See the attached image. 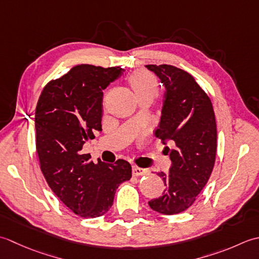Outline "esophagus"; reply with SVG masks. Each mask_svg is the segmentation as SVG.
I'll list each match as a JSON object with an SVG mask.
<instances>
[{"instance_id":"obj_1","label":"esophagus","mask_w":259,"mask_h":259,"mask_svg":"<svg viewBox=\"0 0 259 259\" xmlns=\"http://www.w3.org/2000/svg\"><path fill=\"white\" fill-rule=\"evenodd\" d=\"M132 173H133L134 177H140V176H144V174L149 173V170H147V168H143V167L133 166V170H132Z\"/></svg>"}]
</instances>
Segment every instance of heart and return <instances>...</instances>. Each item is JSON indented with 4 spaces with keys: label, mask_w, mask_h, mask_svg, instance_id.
<instances>
[{
    "label": "heart",
    "mask_w": 259,
    "mask_h": 259,
    "mask_svg": "<svg viewBox=\"0 0 259 259\" xmlns=\"http://www.w3.org/2000/svg\"><path fill=\"white\" fill-rule=\"evenodd\" d=\"M128 81L137 97L143 96V95H151L155 97L159 93V85H157L156 79L149 71H135L131 75Z\"/></svg>",
    "instance_id": "obj_1"
}]
</instances>
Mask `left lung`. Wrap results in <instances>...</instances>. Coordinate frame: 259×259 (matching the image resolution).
Listing matches in <instances>:
<instances>
[{
    "instance_id": "obj_1",
    "label": "left lung",
    "mask_w": 259,
    "mask_h": 259,
    "mask_svg": "<svg viewBox=\"0 0 259 259\" xmlns=\"http://www.w3.org/2000/svg\"><path fill=\"white\" fill-rule=\"evenodd\" d=\"M165 87L160 125L155 136L165 146L172 165L157 173L165 190L149 205L162 214L183 212L196 202L212 172L217 152V125L211 100L194 78L170 65H147Z\"/></svg>"
}]
</instances>
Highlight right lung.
<instances>
[{
    "mask_svg": "<svg viewBox=\"0 0 259 259\" xmlns=\"http://www.w3.org/2000/svg\"><path fill=\"white\" fill-rule=\"evenodd\" d=\"M123 68L75 66L49 81L35 108V146L47 183L73 213L96 218L113 205L116 189L132 178L127 161H91L82 146L102 131L103 91Z\"/></svg>",
    "mask_w": 259,
    "mask_h": 259,
    "instance_id": "1",
    "label": "right lung"
}]
</instances>
